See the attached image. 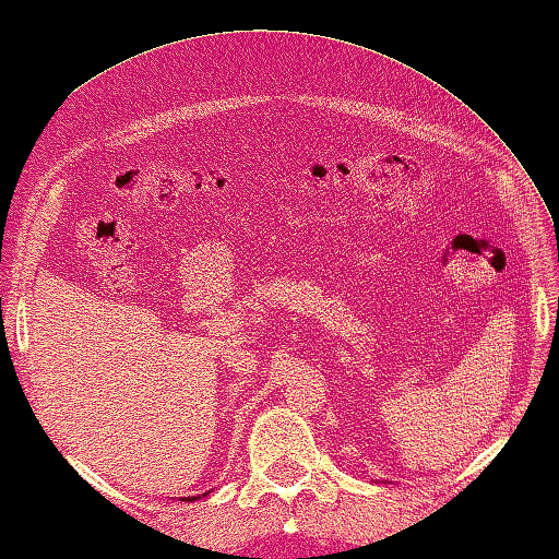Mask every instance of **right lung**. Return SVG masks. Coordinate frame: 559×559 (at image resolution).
I'll list each match as a JSON object with an SVG mask.
<instances>
[{
	"mask_svg": "<svg viewBox=\"0 0 559 559\" xmlns=\"http://www.w3.org/2000/svg\"><path fill=\"white\" fill-rule=\"evenodd\" d=\"M187 500H197V497H187Z\"/></svg>",
	"mask_w": 559,
	"mask_h": 559,
	"instance_id": "obj_1",
	"label": "right lung"
}]
</instances>
